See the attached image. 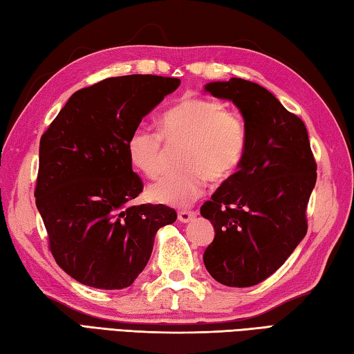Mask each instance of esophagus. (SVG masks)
I'll return each mask as SVG.
<instances>
[{
    "mask_svg": "<svg viewBox=\"0 0 354 354\" xmlns=\"http://www.w3.org/2000/svg\"><path fill=\"white\" fill-rule=\"evenodd\" d=\"M197 214L194 211H189V209H183V211H178V220L180 222H183V223H186V222H191L192 218H194Z\"/></svg>",
    "mask_w": 354,
    "mask_h": 354,
    "instance_id": "obj_1",
    "label": "esophagus"
}]
</instances>
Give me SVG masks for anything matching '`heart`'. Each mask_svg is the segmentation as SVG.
Wrapping results in <instances>:
<instances>
[{
  "label": "heart",
  "mask_w": 354,
  "mask_h": 354,
  "mask_svg": "<svg viewBox=\"0 0 354 354\" xmlns=\"http://www.w3.org/2000/svg\"><path fill=\"white\" fill-rule=\"evenodd\" d=\"M248 137L243 120L218 100L185 95L165 112L162 131L138 124L128 138V154L148 177L166 169L169 148H182V171L149 185L148 196L157 203L186 206L202 196L206 178L225 182L242 165Z\"/></svg>",
  "instance_id": "b5f03b06"
}]
</instances>
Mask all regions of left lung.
Returning a JSON list of instances; mask_svg holds the SVG:
<instances>
[{
    "label": "left lung",
    "mask_w": 354,
    "mask_h": 354,
    "mask_svg": "<svg viewBox=\"0 0 354 354\" xmlns=\"http://www.w3.org/2000/svg\"><path fill=\"white\" fill-rule=\"evenodd\" d=\"M205 91L237 106L248 145L239 171L200 208L216 231L203 262L217 282L245 288L281 268L305 237L317 166L304 122L270 91L242 78Z\"/></svg>",
    "instance_id": "8db88e82"
}]
</instances>
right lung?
Masks as SVG:
<instances>
[{"label": "right lung", "mask_w": 354, "mask_h": 354, "mask_svg": "<svg viewBox=\"0 0 354 354\" xmlns=\"http://www.w3.org/2000/svg\"><path fill=\"white\" fill-rule=\"evenodd\" d=\"M180 86L178 78H106L73 94L39 140L37 208L55 262L80 283L123 290L151 257L165 205L128 203L143 191L128 154L131 132Z\"/></svg>", "instance_id": "obj_1"}]
</instances>
